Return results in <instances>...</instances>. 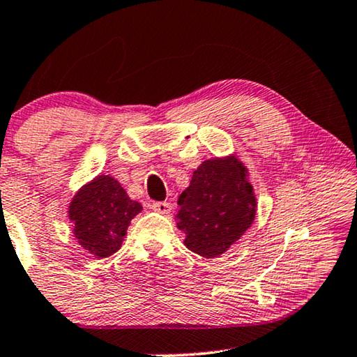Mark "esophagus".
<instances>
[{
	"instance_id": "34e87169",
	"label": "esophagus",
	"mask_w": 357,
	"mask_h": 357,
	"mask_svg": "<svg viewBox=\"0 0 357 357\" xmlns=\"http://www.w3.org/2000/svg\"><path fill=\"white\" fill-rule=\"evenodd\" d=\"M152 208L158 213H169V210H172V205H169L168 202H153Z\"/></svg>"
}]
</instances>
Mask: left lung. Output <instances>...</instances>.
I'll return each instance as SVG.
<instances>
[{"label": "left lung", "mask_w": 357, "mask_h": 357, "mask_svg": "<svg viewBox=\"0 0 357 357\" xmlns=\"http://www.w3.org/2000/svg\"><path fill=\"white\" fill-rule=\"evenodd\" d=\"M178 228L184 244L202 257H218L244 234L255 217L252 185L239 160H207L179 195Z\"/></svg>", "instance_id": "left-lung-1"}]
</instances>
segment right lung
<instances>
[{
	"label": "right lung",
	"mask_w": 357,
	"mask_h": 357,
	"mask_svg": "<svg viewBox=\"0 0 357 357\" xmlns=\"http://www.w3.org/2000/svg\"><path fill=\"white\" fill-rule=\"evenodd\" d=\"M142 205L128 197L114 178L98 176L73 199L69 218L82 248L98 257L116 252L126 236L130 220Z\"/></svg>",
	"instance_id": "add662e5"
}]
</instances>
